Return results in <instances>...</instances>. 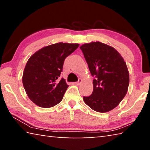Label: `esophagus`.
Instances as JSON below:
<instances>
[{
    "mask_svg": "<svg viewBox=\"0 0 150 150\" xmlns=\"http://www.w3.org/2000/svg\"><path fill=\"white\" fill-rule=\"evenodd\" d=\"M82 79H79V80H78V81H77V82L75 83V84L76 85H80L81 83H82Z\"/></svg>",
    "mask_w": 150,
    "mask_h": 150,
    "instance_id": "esophagus-1",
    "label": "esophagus"
}]
</instances>
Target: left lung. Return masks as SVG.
I'll list each match as a JSON object with an SVG mask.
<instances>
[{
  "label": "left lung",
  "instance_id": "1",
  "mask_svg": "<svg viewBox=\"0 0 150 150\" xmlns=\"http://www.w3.org/2000/svg\"><path fill=\"white\" fill-rule=\"evenodd\" d=\"M80 49L95 77L92 94L83 100L98 112L112 110L128 91L130 79L126 62L115 48L99 42L85 44Z\"/></svg>",
  "mask_w": 150,
  "mask_h": 150
}]
</instances>
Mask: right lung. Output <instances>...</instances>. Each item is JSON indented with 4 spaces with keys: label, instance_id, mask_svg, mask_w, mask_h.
Here are the masks:
<instances>
[{
    "label": "right lung",
    "instance_id": "1",
    "mask_svg": "<svg viewBox=\"0 0 150 150\" xmlns=\"http://www.w3.org/2000/svg\"><path fill=\"white\" fill-rule=\"evenodd\" d=\"M78 44L57 43L40 49L27 62L22 76L26 93L33 103L42 108L59 103L69 85L60 78L64 60Z\"/></svg>",
    "mask_w": 150,
    "mask_h": 150
}]
</instances>
